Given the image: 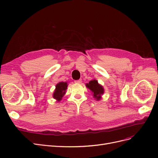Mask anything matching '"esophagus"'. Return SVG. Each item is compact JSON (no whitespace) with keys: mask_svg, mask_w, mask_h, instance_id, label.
I'll list each match as a JSON object with an SVG mask.
<instances>
[{"mask_svg":"<svg viewBox=\"0 0 158 158\" xmlns=\"http://www.w3.org/2000/svg\"><path fill=\"white\" fill-rule=\"evenodd\" d=\"M74 82L76 83V84H80L81 82H82V80L80 79V80H75Z\"/></svg>","mask_w":158,"mask_h":158,"instance_id":"1","label":"esophagus"}]
</instances>
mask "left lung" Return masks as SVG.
Returning <instances> with one entry per match:
<instances>
[{"label": "left lung", "mask_w": 158, "mask_h": 158, "mask_svg": "<svg viewBox=\"0 0 158 158\" xmlns=\"http://www.w3.org/2000/svg\"><path fill=\"white\" fill-rule=\"evenodd\" d=\"M86 87L89 88L93 94L94 98L99 101L102 98V95L104 93V89L102 85H100L96 80H91L88 84H86Z\"/></svg>", "instance_id": "8db88e82"}]
</instances>
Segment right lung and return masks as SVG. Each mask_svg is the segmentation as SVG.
<instances>
[{"label":"right lung","instance_id":"right-lung-1","mask_svg":"<svg viewBox=\"0 0 158 158\" xmlns=\"http://www.w3.org/2000/svg\"><path fill=\"white\" fill-rule=\"evenodd\" d=\"M67 82H60L56 85L55 92L52 95V97L55 99L57 102H60L65 94L66 89H67Z\"/></svg>","mask_w":158,"mask_h":158}]
</instances>
